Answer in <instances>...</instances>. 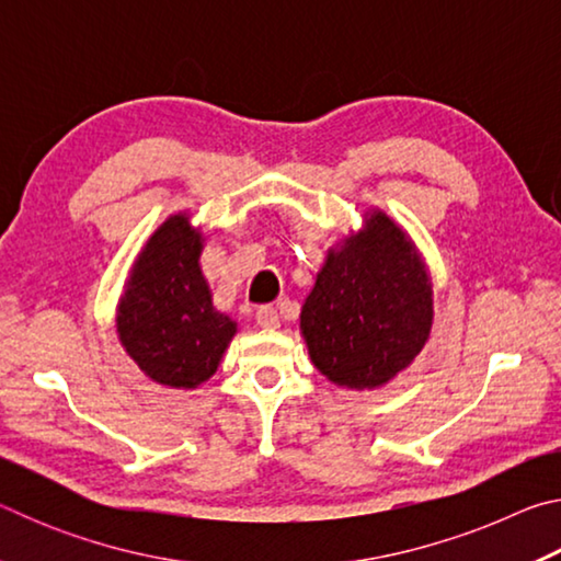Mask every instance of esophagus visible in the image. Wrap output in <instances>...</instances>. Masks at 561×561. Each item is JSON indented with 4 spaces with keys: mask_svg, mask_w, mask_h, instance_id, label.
<instances>
[{
    "mask_svg": "<svg viewBox=\"0 0 561 561\" xmlns=\"http://www.w3.org/2000/svg\"><path fill=\"white\" fill-rule=\"evenodd\" d=\"M257 324L262 329H277L279 327V314L277 309L270 307V304H264V307L257 309Z\"/></svg>",
    "mask_w": 561,
    "mask_h": 561,
    "instance_id": "esophagus-1",
    "label": "esophagus"
}]
</instances>
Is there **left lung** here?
Here are the masks:
<instances>
[{
    "mask_svg": "<svg viewBox=\"0 0 561 561\" xmlns=\"http://www.w3.org/2000/svg\"><path fill=\"white\" fill-rule=\"evenodd\" d=\"M309 358L331 383L374 391L428 344L433 282L411 237L383 210L327 252L299 314Z\"/></svg>",
    "mask_w": 561,
    "mask_h": 561,
    "instance_id": "1",
    "label": "left lung"
}]
</instances>
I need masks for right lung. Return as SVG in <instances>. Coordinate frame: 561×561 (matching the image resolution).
I'll use <instances>...</instances> for the list:
<instances>
[{
  "instance_id": "add662e5",
  "label": "right lung",
  "mask_w": 561,
  "mask_h": 561,
  "mask_svg": "<svg viewBox=\"0 0 561 561\" xmlns=\"http://www.w3.org/2000/svg\"><path fill=\"white\" fill-rule=\"evenodd\" d=\"M201 254V227L187 213L170 215L138 252L118 301L121 346L165 388L205 383L237 334V321L215 309Z\"/></svg>"
}]
</instances>
